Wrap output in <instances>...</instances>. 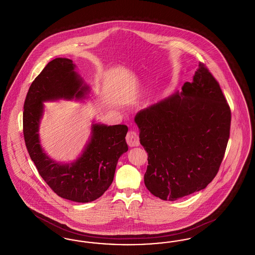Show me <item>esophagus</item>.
Returning <instances> with one entry per match:
<instances>
[{
    "instance_id": "34e87169",
    "label": "esophagus",
    "mask_w": 255,
    "mask_h": 255,
    "mask_svg": "<svg viewBox=\"0 0 255 255\" xmlns=\"http://www.w3.org/2000/svg\"><path fill=\"white\" fill-rule=\"evenodd\" d=\"M126 141L130 147L139 145V137L134 130H130L126 135Z\"/></svg>"
}]
</instances>
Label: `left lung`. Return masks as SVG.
<instances>
[{"mask_svg": "<svg viewBox=\"0 0 255 255\" xmlns=\"http://www.w3.org/2000/svg\"><path fill=\"white\" fill-rule=\"evenodd\" d=\"M182 90L134 118L148 154L144 183L164 201L206 188L218 173L230 138V105L204 63Z\"/></svg>", "mask_w": 255, "mask_h": 255, "instance_id": "1", "label": "left lung"}]
</instances>
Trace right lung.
Masks as SVG:
<instances>
[{"label": "right lung", "instance_id": "1", "mask_svg": "<svg viewBox=\"0 0 255 255\" xmlns=\"http://www.w3.org/2000/svg\"><path fill=\"white\" fill-rule=\"evenodd\" d=\"M73 70L71 59L55 58L34 79L24 100L23 132L29 157L52 191L70 201L89 203L104 194L112 184L118 160L128 151V127L94 124L83 154L70 164L57 163L43 152L38 135L43 102L81 98L89 89Z\"/></svg>", "mask_w": 255, "mask_h": 255}]
</instances>
